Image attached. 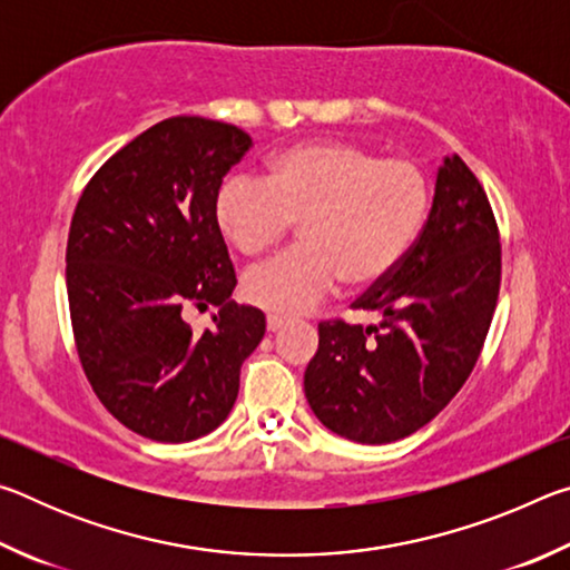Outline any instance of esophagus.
Instances as JSON below:
<instances>
[{
	"instance_id": "obj_1",
	"label": "esophagus",
	"mask_w": 570,
	"mask_h": 570,
	"mask_svg": "<svg viewBox=\"0 0 570 570\" xmlns=\"http://www.w3.org/2000/svg\"><path fill=\"white\" fill-rule=\"evenodd\" d=\"M286 324H288L286 316H278V314H268V316H266V330H268V332H278V330H284Z\"/></svg>"
}]
</instances>
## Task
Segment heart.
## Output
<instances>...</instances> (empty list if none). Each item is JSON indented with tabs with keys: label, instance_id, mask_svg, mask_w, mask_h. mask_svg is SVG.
I'll list each match as a JSON object with an SVG mask.
<instances>
[{
	"label": "heart",
	"instance_id": "b5f03b06",
	"mask_svg": "<svg viewBox=\"0 0 570 570\" xmlns=\"http://www.w3.org/2000/svg\"><path fill=\"white\" fill-rule=\"evenodd\" d=\"M430 210V180L407 158L346 140L276 153L266 180L228 176L216 193L220 234L244 256L264 254L298 224L302 244L244 274L250 304L308 312L342 282L370 288L410 254Z\"/></svg>",
	"mask_w": 570,
	"mask_h": 570
}]
</instances>
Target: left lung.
Segmentation results:
<instances>
[{"label":"left lung","instance_id":"1","mask_svg":"<svg viewBox=\"0 0 570 570\" xmlns=\"http://www.w3.org/2000/svg\"><path fill=\"white\" fill-rule=\"evenodd\" d=\"M503 248L490 200L460 156L438 170L435 198L410 254L352 308L377 324H320L304 392L324 428L362 445L412 435L448 407L493 322Z\"/></svg>","mask_w":570,"mask_h":570}]
</instances>
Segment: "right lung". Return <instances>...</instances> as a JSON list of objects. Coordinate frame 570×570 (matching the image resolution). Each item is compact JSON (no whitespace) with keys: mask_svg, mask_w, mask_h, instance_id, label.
Returning <instances> with one entry per match:
<instances>
[{"mask_svg":"<svg viewBox=\"0 0 570 570\" xmlns=\"http://www.w3.org/2000/svg\"><path fill=\"white\" fill-rule=\"evenodd\" d=\"M248 148L236 125L178 115L105 160L75 206L65 258L77 354L105 410L148 440L214 432L264 340L262 308L230 302L236 272L214 216ZM208 303L215 326L196 335L181 316Z\"/></svg>","mask_w":570,"mask_h":570,"instance_id":"1","label":"right lung"}]
</instances>
